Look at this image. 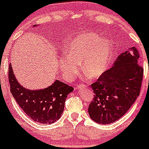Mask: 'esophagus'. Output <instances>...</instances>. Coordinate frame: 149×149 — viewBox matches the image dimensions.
Returning <instances> with one entry per match:
<instances>
[{
	"instance_id": "1",
	"label": "esophagus",
	"mask_w": 149,
	"mask_h": 149,
	"mask_svg": "<svg viewBox=\"0 0 149 149\" xmlns=\"http://www.w3.org/2000/svg\"><path fill=\"white\" fill-rule=\"evenodd\" d=\"M86 87H87V86L84 85V84H79V85H77V89L78 90H82V89L85 88Z\"/></svg>"
}]
</instances>
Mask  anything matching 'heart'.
<instances>
[{"label": "heart", "mask_w": 149, "mask_h": 149, "mask_svg": "<svg viewBox=\"0 0 149 149\" xmlns=\"http://www.w3.org/2000/svg\"><path fill=\"white\" fill-rule=\"evenodd\" d=\"M68 54L60 61L61 70L68 79L77 73L81 62L84 74L94 79L107 69L112 56V44L95 33H84L72 40Z\"/></svg>", "instance_id": "obj_1"}]
</instances>
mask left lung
Wrapping results in <instances>:
<instances>
[{
	"instance_id": "obj_1",
	"label": "left lung",
	"mask_w": 149,
	"mask_h": 149,
	"mask_svg": "<svg viewBox=\"0 0 149 149\" xmlns=\"http://www.w3.org/2000/svg\"><path fill=\"white\" fill-rule=\"evenodd\" d=\"M136 47L129 48L117 58L113 66L105 70L91 84L94 98L88 107L93 120L109 124L126 114L140 95L143 68Z\"/></svg>"
}]
</instances>
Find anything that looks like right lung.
<instances>
[{"mask_svg":"<svg viewBox=\"0 0 149 149\" xmlns=\"http://www.w3.org/2000/svg\"><path fill=\"white\" fill-rule=\"evenodd\" d=\"M8 73L11 93L26 115L42 124H51L59 119L68 94L73 90V87L56 80L43 90H26L15 79L11 64Z\"/></svg>","mask_w":149,"mask_h":149,"instance_id":"obj_1","label":"right lung"}]
</instances>
